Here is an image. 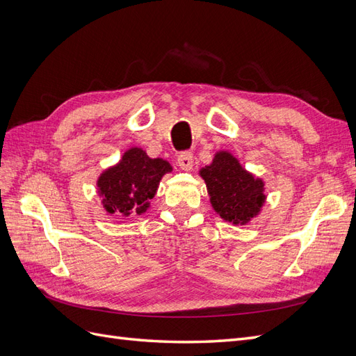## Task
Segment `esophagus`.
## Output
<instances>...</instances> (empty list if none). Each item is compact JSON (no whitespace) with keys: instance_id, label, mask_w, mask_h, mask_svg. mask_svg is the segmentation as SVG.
<instances>
[{"instance_id":"34e87169","label":"esophagus","mask_w":356,"mask_h":356,"mask_svg":"<svg viewBox=\"0 0 356 356\" xmlns=\"http://www.w3.org/2000/svg\"><path fill=\"white\" fill-rule=\"evenodd\" d=\"M193 163H195V159H193V154L188 152L181 153L178 156V166L182 170H191L193 169Z\"/></svg>"}]
</instances>
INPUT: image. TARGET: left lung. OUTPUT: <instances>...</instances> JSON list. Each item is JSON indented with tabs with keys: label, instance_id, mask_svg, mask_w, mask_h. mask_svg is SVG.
Segmentation results:
<instances>
[{
	"label": "left lung",
	"instance_id": "1",
	"mask_svg": "<svg viewBox=\"0 0 356 356\" xmlns=\"http://www.w3.org/2000/svg\"><path fill=\"white\" fill-rule=\"evenodd\" d=\"M207 184L212 209L233 225H246L260 215L267 196L266 182L246 170L227 149L213 154L209 165L199 170Z\"/></svg>",
	"mask_w": 356,
	"mask_h": 356
}]
</instances>
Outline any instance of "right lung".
<instances>
[{"mask_svg":"<svg viewBox=\"0 0 356 356\" xmlns=\"http://www.w3.org/2000/svg\"><path fill=\"white\" fill-rule=\"evenodd\" d=\"M172 172L165 159L148 157L145 149L131 147L115 165L102 170L96 181L98 196L106 213L136 217L152 207L163 175Z\"/></svg>","mask_w":356,"mask_h":356,"instance_id":"1","label":"right lung"}]
</instances>
